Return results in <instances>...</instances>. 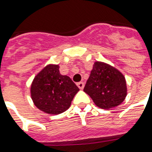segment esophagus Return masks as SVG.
I'll list each match as a JSON object with an SVG mask.
<instances>
[{
  "label": "esophagus",
  "instance_id": "esophagus-1",
  "mask_svg": "<svg viewBox=\"0 0 152 152\" xmlns=\"http://www.w3.org/2000/svg\"><path fill=\"white\" fill-rule=\"evenodd\" d=\"M77 86H78V88L80 89H83V87H84V83L83 82H79V83H77Z\"/></svg>",
  "mask_w": 152,
  "mask_h": 152
}]
</instances>
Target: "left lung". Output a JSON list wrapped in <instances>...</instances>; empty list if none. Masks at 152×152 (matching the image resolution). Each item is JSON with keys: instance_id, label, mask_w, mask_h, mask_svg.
I'll list each match as a JSON object with an SVG mask.
<instances>
[{"instance_id": "1", "label": "left lung", "mask_w": 152, "mask_h": 152, "mask_svg": "<svg viewBox=\"0 0 152 152\" xmlns=\"http://www.w3.org/2000/svg\"><path fill=\"white\" fill-rule=\"evenodd\" d=\"M97 106L109 110L120 105L127 95L125 79L115 68L95 62L83 88Z\"/></svg>"}]
</instances>
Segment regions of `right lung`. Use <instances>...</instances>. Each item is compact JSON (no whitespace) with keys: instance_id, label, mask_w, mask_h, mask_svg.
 Returning a JSON list of instances; mask_svg holds the SVG:
<instances>
[{"instance_id":"add662e5","label":"right lung","mask_w":152,"mask_h":152,"mask_svg":"<svg viewBox=\"0 0 152 152\" xmlns=\"http://www.w3.org/2000/svg\"><path fill=\"white\" fill-rule=\"evenodd\" d=\"M79 90L69 76L60 74L58 65H48L34 77L31 93L34 105L39 110L59 114L69 108Z\"/></svg>"}]
</instances>
